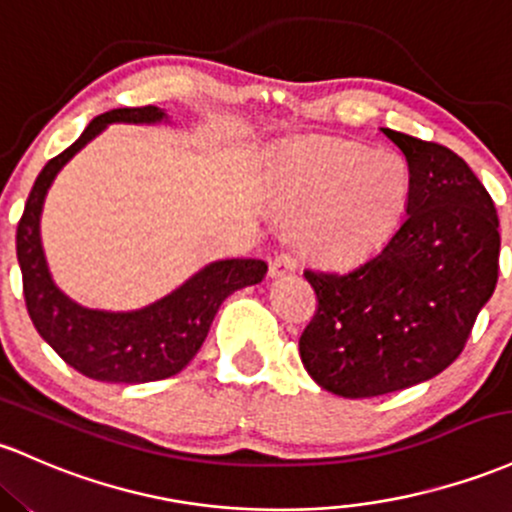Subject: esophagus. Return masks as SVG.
Returning a JSON list of instances; mask_svg holds the SVG:
<instances>
[{
  "label": "esophagus",
  "mask_w": 512,
  "mask_h": 512,
  "mask_svg": "<svg viewBox=\"0 0 512 512\" xmlns=\"http://www.w3.org/2000/svg\"><path fill=\"white\" fill-rule=\"evenodd\" d=\"M296 269V260L291 255H286V252H279V255L272 257V262H269V274L272 277H286V274H291Z\"/></svg>",
  "instance_id": "esophagus-1"
}]
</instances>
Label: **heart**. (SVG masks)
<instances>
[{
    "label": "heart",
    "instance_id": "heart-1",
    "mask_svg": "<svg viewBox=\"0 0 512 512\" xmlns=\"http://www.w3.org/2000/svg\"><path fill=\"white\" fill-rule=\"evenodd\" d=\"M274 182L279 206L291 218H308V252L335 267L357 265L389 243L411 194V172L401 157L338 138L286 150Z\"/></svg>",
    "mask_w": 512,
    "mask_h": 512
}]
</instances>
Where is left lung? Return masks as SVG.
Wrapping results in <instances>:
<instances>
[{"instance_id":"obj_1","label":"left lung","mask_w":512,"mask_h":512,"mask_svg":"<svg viewBox=\"0 0 512 512\" xmlns=\"http://www.w3.org/2000/svg\"><path fill=\"white\" fill-rule=\"evenodd\" d=\"M381 131L406 155L408 216L350 272H303L318 308L301 362L342 398L384 396L447 369L498 282V213L479 177L445 145Z\"/></svg>"}]
</instances>
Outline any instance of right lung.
<instances>
[{"label": "right lung", "instance_id": "add662e5", "mask_svg": "<svg viewBox=\"0 0 512 512\" xmlns=\"http://www.w3.org/2000/svg\"><path fill=\"white\" fill-rule=\"evenodd\" d=\"M160 121H167V114L157 106L114 109L97 116L70 148L43 167L16 228L28 316L38 335L89 379L145 384L182 372L204 345L221 303L233 291L260 284L267 274L262 260L209 262L182 286L136 311L84 308L53 282L41 243V213L53 179L109 123Z\"/></svg>", "mask_w": 512, "mask_h": 512}]
</instances>
